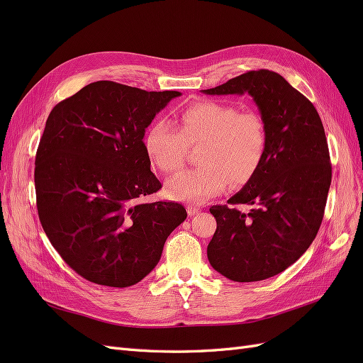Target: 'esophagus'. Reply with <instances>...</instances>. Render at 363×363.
Listing matches in <instances>:
<instances>
[{"label": "esophagus", "instance_id": "34e87169", "mask_svg": "<svg viewBox=\"0 0 363 363\" xmlns=\"http://www.w3.org/2000/svg\"><path fill=\"white\" fill-rule=\"evenodd\" d=\"M188 213H189L191 216H194V215H196V213H200V208L195 207V206H188Z\"/></svg>", "mask_w": 363, "mask_h": 363}]
</instances>
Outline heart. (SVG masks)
Instances as JSON below:
<instances>
[{"instance_id":"heart-1","label":"heart","mask_w":363,"mask_h":363,"mask_svg":"<svg viewBox=\"0 0 363 363\" xmlns=\"http://www.w3.org/2000/svg\"><path fill=\"white\" fill-rule=\"evenodd\" d=\"M189 147H199L200 168L171 177L164 191L174 200L201 204L225 189L245 184L259 169L268 147V130L256 112L221 101H196L182 108L179 128L152 123L144 136L145 152L163 174L179 171Z\"/></svg>"}]
</instances>
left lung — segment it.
<instances>
[{
    "instance_id": "8db88e82",
    "label": "left lung",
    "mask_w": 363,
    "mask_h": 363,
    "mask_svg": "<svg viewBox=\"0 0 363 363\" xmlns=\"http://www.w3.org/2000/svg\"><path fill=\"white\" fill-rule=\"evenodd\" d=\"M203 94H248L268 130L256 174L227 201L232 206L211 207L216 232L207 259L233 281L277 276L304 255L323 223L332 164L321 118L303 94L268 69L248 71ZM235 203L252 208L238 211Z\"/></svg>"
}]
</instances>
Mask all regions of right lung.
<instances>
[{
	"instance_id": "add662e5",
	"label": "right lung",
	"mask_w": 363,
	"mask_h": 363,
	"mask_svg": "<svg viewBox=\"0 0 363 363\" xmlns=\"http://www.w3.org/2000/svg\"><path fill=\"white\" fill-rule=\"evenodd\" d=\"M180 95L101 80L51 111L35 162L38 213L52 247L83 279L136 284L188 216L179 203L140 201L162 188L145 130Z\"/></svg>"
}]
</instances>
